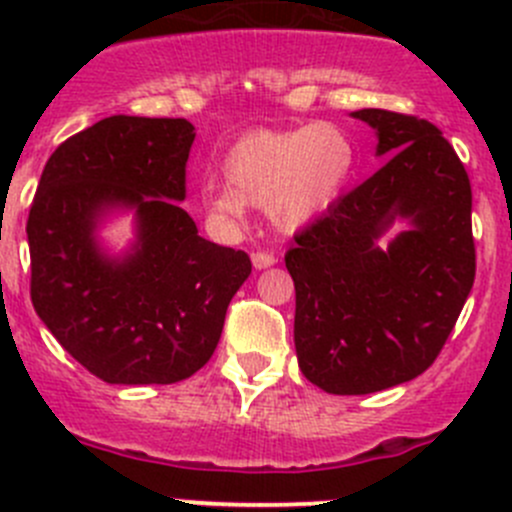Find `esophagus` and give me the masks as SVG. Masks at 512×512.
<instances>
[{"instance_id":"esophagus-1","label":"esophagus","mask_w":512,"mask_h":512,"mask_svg":"<svg viewBox=\"0 0 512 512\" xmlns=\"http://www.w3.org/2000/svg\"><path fill=\"white\" fill-rule=\"evenodd\" d=\"M277 262V257L272 252H252V265L255 270H265V267H272Z\"/></svg>"}]
</instances>
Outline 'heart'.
Returning a JSON list of instances; mask_svg holds the SVG:
<instances>
[{
	"label": "heart",
	"instance_id": "1",
	"mask_svg": "<svg viewBox=\"0 0 512 512\" xmlns=\"http://www.w3.org/2000/svg\"><path fill=\"white\" fill-rule=\"evenodd\" d=\"M354 163L352 138L334 123L250 131L220 160L225 183L205 188V218L210 223L242 220L247 205H255L267 210L272 223L297 230L337 203Z\"/></svg>",
	"mask_w": 512,
	"mask_h": 512
}]
</instances>
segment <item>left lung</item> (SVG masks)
Returning <instances> with one entry per match:
<instances>
[{
	"mask_svg": "<svg viewBox=\"0 0 512 512\" xmlns=\"http://www.w3.org/2000/svg\"><path fill=\"white\" fill-rule=\"evenodd\" d=\"M376 131L369 180L294 235V349L327 394L356 396L416 379L441 354L476 280L471 180L433 123L384 108L352 113ZM396 219L407 230L386 246Z\"/></svg>",
	"mask_w": 512,
	"mask_h": 512,
	"instance_id": "obj_1",
	"label": "left lung"
}]
</instances>
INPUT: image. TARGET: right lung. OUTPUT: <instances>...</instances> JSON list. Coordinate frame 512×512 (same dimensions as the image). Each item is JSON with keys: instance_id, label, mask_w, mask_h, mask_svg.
I'll list each match as a JSON object with an SVG mask.
<instances>
[{"instance_id": "right-lung-1", "label": "right lung", "mask_w": 512, "mask_h": 512, "mask_svg": "<svg viewBox=\"0 0 512 512\" xmlns=\"http://www.w3.org/2000/svg\"><path fill=\"white\" fill-rule=\"evenodd\" d=\"M195 128L111 116L46 160L29 210L32 304L56 342L106 384H175L203 369L250 277L247 252L198 235L185 200ZM133 212L137 240L111 256L97 227Z\"/></svg>"}]
</instances>
